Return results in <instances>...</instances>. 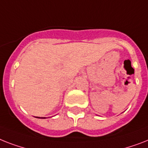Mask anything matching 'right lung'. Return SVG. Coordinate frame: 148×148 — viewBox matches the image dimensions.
Returning <instances> with one entry per match:
<instances>
[{"label":"right lung","mask_w":148,"mask_h":148,"mask_svg":"<svg viewBox=\"0 0 148 148\" xmlns=\"http://www.w3.org/2000/svg\"><path fill=\"white\" fill-rule=\"evenodd\" d=\"M37 118H39V119H46V118H45V117H42V118H40V117H37Z\"/></svg>","instance_id":"1"}]
</instances>
